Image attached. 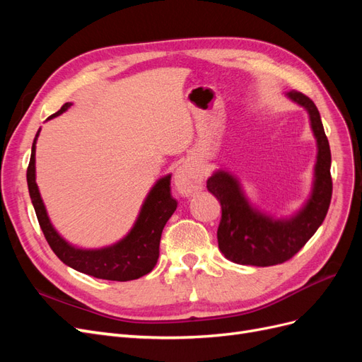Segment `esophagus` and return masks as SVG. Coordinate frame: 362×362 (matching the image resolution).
Masks as SVG:
<instances>
[{"label":"esophagus","instance_id":"1","mask_svg":"<svg viewBox=\"0 0 362 362\" xmlns=\"http://www.w3.org/2000/svg\"><path fill=\"white\" fill-rule=\"evenodd\" d=\"M202 173L194 166L193 163L185 161L184 164L175 170L173 173V184L182 198H190L194 193H198L202 189Z\"/></svg>","mask_w":362,"mask_h":362}]
</instances>
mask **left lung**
<instances>
[{"mask_svg": "<svg viewBox=\"0 0 362 362\" xmlns=\"http://www.w3.org/2000/svg\"><path fill=\"white\" fill-rule=\"evenodd\" d=\"M303 107L317 144L310 198L288 217L261 211L249 201L234 173L218 169L206 180V189L221 201L222 218L217 242L225 258L243 266L267 267L290 259L323 223L332 196L331 149L315 104L300 92L286 93Z\"/></svg>", "mask_w": 362, "mask_h": 362, "instance_id": "1", "label": "left lung"}]
</instances>
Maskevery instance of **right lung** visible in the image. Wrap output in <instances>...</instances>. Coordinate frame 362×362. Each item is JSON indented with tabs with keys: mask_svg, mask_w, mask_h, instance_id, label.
Returning a JSON list of instances; mask_svg holds the SVG:
<instances>
[{
	"mask_svg": "<svg viewBox=\"0 0 362 362\" xmlns=\"http://www.w3.org/2000/svg\"><path fill=\"white\" fill-rule=\"evenodd\" d=\"M71 105V103H66L48 119L60 116ZM39 133L40 128L33 140L31 157L27 169V184L42 233L54 254L66 266L98 279L124 282L145 276L157 264L163 228L178 205L170 194V173L164 175L152 185L141 204L133 228L124 238L100 249L76 247L66 242L52 226L36 184V141Z\"/></svg>",
	"mask_w": 362,
	"mask_h": 362,
	"instance_id": "right-lung-1",
	"label": "right lung"
}]
</instances>
